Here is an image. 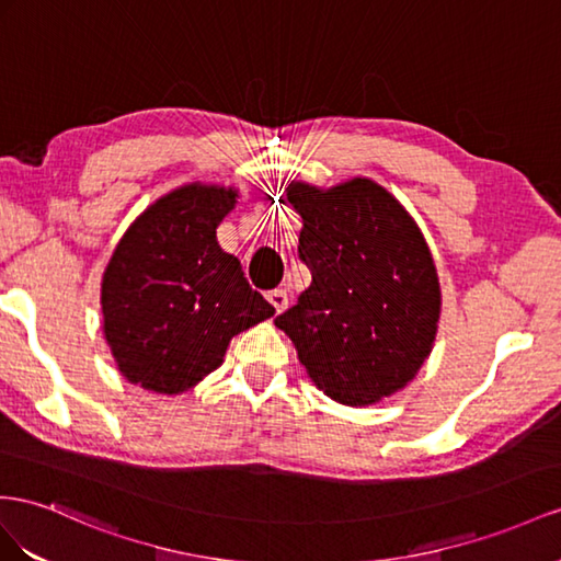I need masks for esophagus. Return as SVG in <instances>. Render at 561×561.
Segmentation results:
<instances>
[{
	"label": "esophagus",
	"mask_w": 561,
	"mask_h": 561,
	"mask_svg": "<svg viewBox=\"0 0 561 561\" xmlns=\"http://www.w3.org/2000/svg\"><path fill=\"white\" fill-rule=\"evenodd\" d=\"M267 300L272 306H275L277 312H284L286 306H289V294H286V289H275V291L267 294Z\"/></svg>",
	"instance_id": "34e87169"
}]
</instances>
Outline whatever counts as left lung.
<instances>
[{
	"instance_id": "8db88e82",
	"label": "left lung",
	"mask_w": 561,
	"mask_h": 561,
	"mask_svg": "<svg viewBox=\"0 0 561 561\" xmlns=\"http://www.w3.org/2000/svg\"><path fill=\"white\" fill-rule=\"evenodd\" d=\"M312 282L275 324L320 391L363 408L405 389L434 348L440 284L417 222L367 178L286 186Z\"/></svg>"
}]
</instances>
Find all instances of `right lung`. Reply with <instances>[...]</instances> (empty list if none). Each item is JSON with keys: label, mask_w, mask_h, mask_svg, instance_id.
Listing matches in <instances>:
<instances>
[{"label": "right lung", "mask_w": 561, "mask_h": 561, "mask_svg": "<svg viewBox=\"0 0 561 561\" xmlns=\"http://www.w3.org/2000/svg\"><path fill=\"white\" fill-rule=\"evenodd\" d=\"M234 186L192 182L127 227L102 279L104 336L121 375L178 396L222 365L229 341L275 314L215 229Z\"/></svg>", "instance_id": "1"}]
</instances>
